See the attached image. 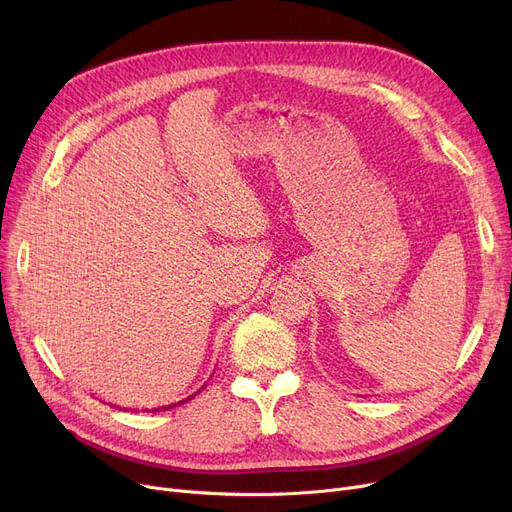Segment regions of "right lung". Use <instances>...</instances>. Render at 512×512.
<instances>
[{"label":"right lung","instance_id":"right-lung-1","mask_svg":"<svg viewBox=\"0 0 512 512\" xmlns=\"http://www.w3.org/2000/svg\"><path fill=\"white\" fill-rule=\"evenodd\" d=\"M193 396H195V394H193ZM193 396H188V398H186V400H191V398H193ZM186 400H180V402H174V405H168V407H159V409H153V413H155V411H161V409H164V411H168V409H174V407H178V405H182V402H186ZM145 411H147V413H149V409H145Z\"/></svg>","mask_w":512,"mask_h":512}]
</instances>
